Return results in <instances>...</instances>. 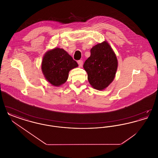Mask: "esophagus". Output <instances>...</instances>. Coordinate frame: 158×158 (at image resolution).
<instances>
[{
  "label": "esophagus",
  "mask_w": 158,
  "mask_h": 158,
  "mask_svg": "<svg viewBox=\"0 0 158 158\" xmlns=\"http://www.w3.org/2000/svg\"><path fill=\"white\" fill-rule=\"evenodd\" d=\"M77 63H78V64H79V67H82L83 65V61L82 60H79L78 61H77Z\"/></svg>",
  "instance_id": "34e87169"
}]
</instances>
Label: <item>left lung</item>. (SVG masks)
I'll list each match as a JSON object with an SVG mask.
<instances>
[{"label":"left lung","instance_id":"1","mask_svg":"<svg viewBox=\"0 0 158 158\" xmlns=\"http://www.w3.org/2000/svg\"><path fill=\"white\" fill-rule=\"evenodd\" d=\"M117 67L116 55L106 41L90 49V57L83 64L90 85L99 90H104L113 82Z\"/></svg>","mask_w":158,"mask_h":158}]
</instances>
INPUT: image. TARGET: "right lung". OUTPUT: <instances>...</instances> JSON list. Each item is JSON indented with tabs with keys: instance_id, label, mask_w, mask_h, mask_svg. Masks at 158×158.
Returning a JSON list of instances; mask_svg holds the SVG:
<instances>
[{
	"instance_id": "1",
	"label": "right lung",
	"mask_w": 158,
	"mask_h": 158,
	"mask_svg": "<svg viewBox=\"0 0 158 158\" xmlns=\"http://www.w3.org/2000/svg\"><path fill=\"white\" fill-rule=\"evenodd\" d=\"M77 66V62L64 50L55 48L45 53L41 70L48 82L60 86L68 80L69 71Z\"/></svg>"
}]
</instances>
